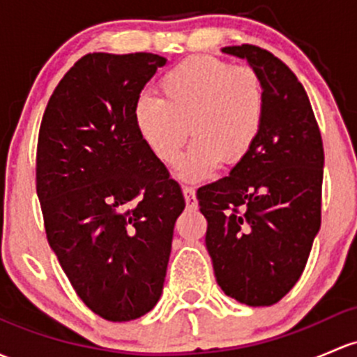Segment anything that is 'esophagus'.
Instances as JSON below:
<instances>
[{
    "instance_id": "esophagus-1",
    "label": "esophagus",
    "mask_w": 357,
    "mask_h": 357,
    "mask_svg": "<svg viewBox=\"0 0 357 357\" xmlns=\"http://www.w3.org/2000/svg\"><path fill=\"white\" fill-rule=\"evenodd\" d=\"M183 195H185L186 205H188L190 208H197L198 202H197V193H195V190L191 188V186H185V188H183Z\"/></svg>"
}]
</instances>
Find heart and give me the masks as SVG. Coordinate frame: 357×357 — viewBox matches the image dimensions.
I'll return each instance as SVG.
<instances>
[{
    "label": "heart",
    "instance_id": "1",
    "mask_svg": "<svg viewBox=\"0 0 357 357\" xmlns=\"http://www.w3.org/2000/svg\"><path fill=\"white\" fill-rule=\"evenodd\" d=\"M159 97L135 104L138 135L166 166L179 164L186 181H204L220 160L234 164L257 140L265 111L264 84L251 66L229 65L212 56H190L159 80Z\"/></svg>",
    "mask_w": 357,
    "mask_h": 357
}]
</instances>
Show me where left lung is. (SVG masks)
Here are the masks:
<instances>
[{
	"mask_svg": "<svg viewBox=\"0 0 357 357\" xmlns=\"http://www.w3.org/2000/svg\"><path fill=\"white\" fill-rule=\"evenodd\" d=\"M260 77L257 140L229 176L197 191L217 284L248 306H272L301 277L321 222L324 144L306 90L272 52L224 47Z\"/></svg>",
	"mask_w": 357,
	"mask_h": 357,
	"instance_id": "8db88e82",
	"label": "left lung"
}]
</instances>
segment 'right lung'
Listing matches in <instances>:
<instances>
[{
    "label": "right lung",
    "instance_id": "1",
    "mask_svg": "<svg viewBox=\"0 0 357 357\" xmlns=\"http://www.w3.org/2000/svg\"><path fill=\"white\" fill-rule=\"evenodd\" d=\"M152 52H92L52 92L36 181L47 241L77 294L109 321L144 317L162 294L185 198L135 126Z\"/></svg>",
    "mask_w": 357,
    "mask_h": 357
}]
</instances>
